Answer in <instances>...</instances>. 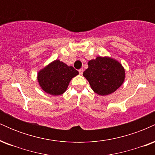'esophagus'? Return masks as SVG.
<instances>
[{
  "label": "esophagus",
  "instance_id": "esophagus-1",
  "mask_svg": "<svg viewBox=\"0 0 155 155\" xmlns=\"http://www.w3.org/2000/svg\"><path fill=\"white\" fill-rule=\"evenodd\" d=\"M83 71H84V70H83L82 68L79 69V74H80V75H82V74H83Z\"/></svg>",
  "mask_w": 155,
  "mask_h": 155
}]
</instances>
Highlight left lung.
Masks as SVG:
<instances>
[{"mask_svg":"<svg viewBox=\"0 0 155 155\" xmlns=\"http://www.w3.org/2000/svg\"><path fill=\"white\" fill-rule=\"evenodd\" d=\"M83 76L92 90L99 95H108L120 88L125 79V70L118 60L111 57H97L88 62Z\"/></svg>","mask_w":155,"mask_h":155,"instance_id":"1","label":"left lung"}]
</instances>
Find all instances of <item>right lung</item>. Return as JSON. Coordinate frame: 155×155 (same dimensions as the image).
Instances as JSON below:
<instances>
[{
  "instance_id": "1",
  "label": "right lung",
  "mask_w": 155,
  "mask_h": 155,
  "mask_svg": "<svg viewBox=\"0 0 155 155\" xmlns=\"http://www.w3.org/2000/svg\"><path fill=\"white\" fill-rule=\"evenodd\" d=\"M78 74L79 72L74 67L55 60L39 71L37 80L46 93L57 96L66 91L71 80Z\"/></svg>"
}]
</instances>
